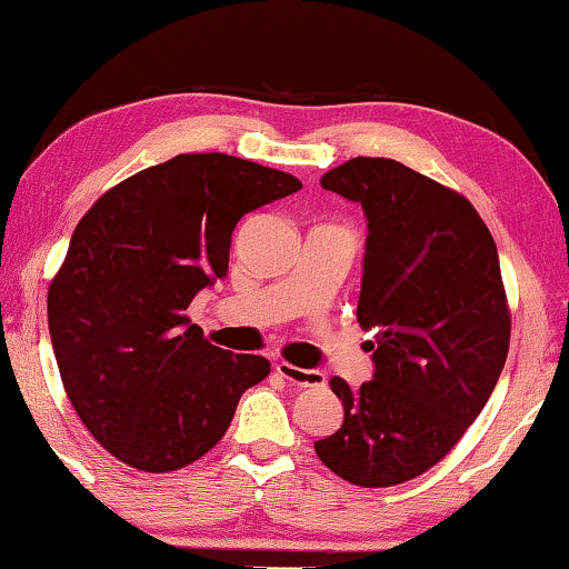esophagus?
Instances as JSON below:
<instances>
[{
    "instance_id": "esophagus-1",
    "label": "esophagus",
    "mask_w": 569,
    "mask_h": 569,
    "mask_svg": "<svg viewBox=\"0 0 569 569\" xmlns=\"http://www.w3.org/2000/svg\"><path fill=\"white\" fill-rule=\"evenodd\" d=\"M277 376L290 380L292 386H300V388H321L326 386V376L321 370H306V368H298V365H290V362H277L274 365Z\"/></svg>"
}]
</instances>
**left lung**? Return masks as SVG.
Wrapping results in <instances>:
<instances>
[{
	"mask_svg": "<svg viewBox=\"0 0 569 569\" xmlns=\"http://www.w3.org/2000/svg\"><path fill=\"white\" fill-rule=\"evenodd\" d=\"M321 186L368 217L357 321L372 380L331 378L345 422L316 453L357 487H393L432 469L492 396L510 313L492 232L461 193L388 158H352Z\"/></svg>",
	"mask_w": 569,
	"mask_h": 569,
	"instance_id": "left-lung-1",
	"label": "left lung"
}]
</instances>
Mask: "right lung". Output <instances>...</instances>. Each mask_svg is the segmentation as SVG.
I'll use <instances>...</instances> for the list:
<instances>
[{
	"label": "right lung",
	"mask_w": 569,
	"mask_h": 569,
	"mask_svg": "<svg viewBox=\"0 0 569 569\" xmlns=\"http://www.w3.org/2000/svg\"><path fill=\"white\" fill-rule=\"evenodd\" d=\"M222 152L176 154L106 191L49 287V333L77 417L131 469L166 473L212 450L269 360L209 345L186 318L228 274L240 217L300 191Z\"/></svg>",
	"instance_id": "right-lung-1"
}]
</instances>
